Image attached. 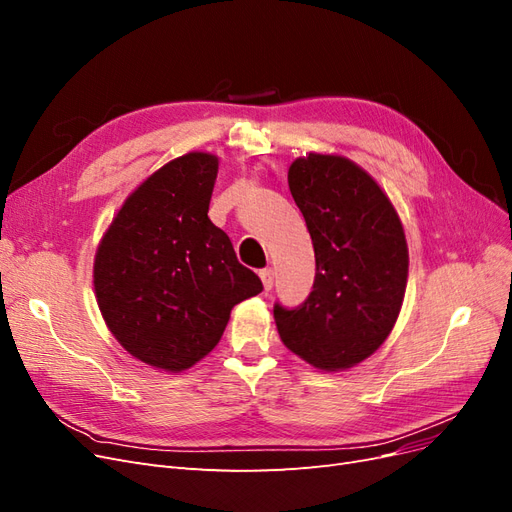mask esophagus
Masks as SVG:
<instances>
[{"label":"esophagus","instance_id":"obj_1","mask_svg":"<svg viewBox=\"0 0 512 512\" xmlns=\"http://www.w3.org/2000/svg\"><path fill=\"white\" fill-rule=\"evenodd\" d=\"M260 280H262V286H265V290H271L273 288V269H262L260 271Z\"/></svg>","mask_w":512,"mask_h":512}]
</instances>
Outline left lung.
I'll return each mask as SVG.
<instances>
[{
    "mask_svg": "<svg viewBox=\"0 0 512 512\" xmlns=\"http://www.w3.org/2000/svg\"><path fill=\"white\" fill-rule=\"evenodd\" d=\"M316 254V280L299 307L275 303L288 350L322 371L374 354L395 327L408 284V243L389 196L361 166L309 153L288 168Z\"/></svg>",
    "mask_w": 512,
    "mask_h": 512,
    "instance_id": "obj_1",
    "label": "left lung"
}]
</instances>
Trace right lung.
<instances>
[{
  "mask_svg": "<svg viewBox=\"0 0 512 512\" xmlns=\"http://www.w3.org/2000/svg\"><path fill=\"white\" fill-rule=\"evenodd\" d=\"M215 177L211 153L164 164L126 198L94 260L106 327L138 361L173 374L218 346L230 309L262 290L209 220Z\"/></svg>",
  "mask_w": 512,
  "mask_h": 512,
  "instance_id": "right-lung-1",
  "label": "right lung"
}]
</instances>
